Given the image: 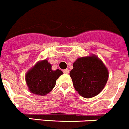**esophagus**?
Wrapping results in <instances>:
<instances>
[{"label": "esophagus", "instance_id": "obj_1", "mask_svg": "<svg viewBox=\"0 0 129 129\" xmlns=\"http://www.w3.org/2000/svg\"><path fill=\"white\" fill-rule=\"evenodd\" d=\"M63 73L64 74H69V70H68V69H65V70H64Z\"/></svg>", "mask_w": 129, "mask_h": 129}]
</instances>
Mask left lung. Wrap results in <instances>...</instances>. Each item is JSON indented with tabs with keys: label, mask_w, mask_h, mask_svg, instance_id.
I'll return each mask as SVG.
<instances>
[{
	"label": "left lung",
	"mask_w": 129,
	"mask_h": 129,
	"mask_svg": "<svg viewBox=\"0 0 129 129\" xmlns=\"http://www.w3.org/2000/svg\"><path fill=\"white\" fill-rule=\"evenodd\" d=\"M73 67L70 76L79 95L91 98L103 90L109 79V70L96 55L77 58Z\"/></svg>",
	"instance_id": "left-lung-1"
}]
</instances>
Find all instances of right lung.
Here are the masks:
<instances>
[{"label":"right lung","mask_w":129,"mask_h":129,"mask_svg":"<svg viewBox=\"0 0 129 129\" xmlns=\"http://www.w3.org/2000/svg\"><path fill=\"white\" fill-rule=\"evenodd\" d=\"M62 74L61 70H53L48 60L39 61L25 75L26 85L31 93L38 95H45L55 86L56 81Z\"/></svg>","instance_id":"obj_1"}]
</instances>
